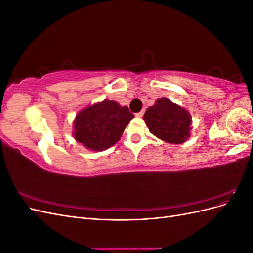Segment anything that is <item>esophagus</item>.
<instances>
[{
  "instance_id": "esophagus-1",
  "label": "esophagus",
  "mask_w": 253,
  "mask_h": 253,
  "mask_svg": "<svg viewBox=\"0 0 253 253\" xmlns=\"http://www.w3.org/2000/svg\"><path fill=\"white\" fill-rule=\"evenodd\" d=\"M143 114H144V111H141V112H139V113H136L135 116H136V117H142Z\"/></svg>"
}]
</instances>
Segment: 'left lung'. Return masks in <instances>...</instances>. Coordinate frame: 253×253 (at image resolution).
Masks as SVG:
<instances>
[{
	"label": "left lung",
	"mask_w": 253,
	"mask_h": 253,
	"mask_svg": "<svg viewBox=\"0 0 253 253\" xmlns=\"http://www.w3.org/2000/svg\"><path fill=\"white\" fill-rule=\"evenodd\" d=\"M150 132L166 142L180 144L190 137L192 119L187 110L168 98H160L143 115Z\"/></svg>",
	"instance_id": "left-lung-1"
}]
</instances>
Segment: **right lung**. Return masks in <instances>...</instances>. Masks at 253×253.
<instances>
[{
    "mask_svg": "<svg viewBox=\"0 0 253 253\" xmlns=\"http://www.w3.org/2000/svg\"><path fill=\"white\" fill-rule=\"evenodd\" d=\"M134 115L127 106L105 100L80 111L74 120V137L91 151H104L119 141Z\"/></svg>",
    "mask_w": 253,
    "mask_h": 253,
    "instance_id": "add662e5",
    "label": "right lung"
}]
</instances>
